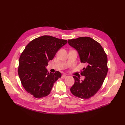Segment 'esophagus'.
I'll return each mask as SVG.
<instances>
[{"label": "esophagus", "instance_id": "obj_1", "mask_svg": "<svg viewBox=\"0 0 125 125\" xmlns=\"http://www.w3.org/2000/svg\"><path fill=\"white\" fill-rule=\"evenodd\" d=\"M67 77V75H65V74H63V75H62V76H61V78H62V79H64L65 78H66Z\"/></svg>", "mask_w": 125, "mask_h": 125}]
</instances>
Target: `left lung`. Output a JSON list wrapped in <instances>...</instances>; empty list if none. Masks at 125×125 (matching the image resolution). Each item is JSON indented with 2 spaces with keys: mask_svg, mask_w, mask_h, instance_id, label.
Segmentation results:
<instances>
[{
  "mask_svg": "<svg viewBox=\"0 0 125 125\" xmlns=\"http://www.w3.org/2000/svg\"><path fill=\"white\" fill-rule=\"evenodd\" d=\"M68 43L78 51L81 63L86 64L81 72L85 79L80 81L79 77L73 76L75 82L71 91L76 97L88 99L99 90L107 75V54L98 42L88 37L69 40Z\"/></svg>",
  "mask_w": 125,
  "mask_h": 125,
  "instance_id": "8db88e82",
  "label": "left lung"
}]
</instances>
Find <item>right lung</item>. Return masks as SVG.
Listing matches in <instances>:
<instances>
[{"mask_svg": "<svg viewBox=\"0 0 125 125\" xmlns=\"http://www.w3.org/2000/svg\"><path fill=\"white\" fill-rule=\"evenodd\" d=\"M67 42L66 40L45 35L34 39L26 45L19 58L18 73L28 93L38 99L50 94L61 73L58 71L49 73L45 67Z\"/></svg>", "mask_w": 125, "mask_h": 125, "instance_id": "add662e5", "label": "right lung"}]
</instances>
